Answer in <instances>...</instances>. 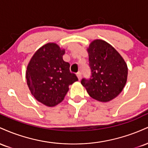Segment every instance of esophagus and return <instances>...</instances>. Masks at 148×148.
Masks as SVG:
<instances>
[{
    "label": "esophagus",
    "mask_w": 148,
    "mask_h": 148,
    "mask_svg": "<svg viewBox=\"0 0 148 148\" xmlns=\"http://www.w3.org/2000/svg\"><path fill=\"white\" fill-rule=\"evenodd\" d=\"M76 76H77L78 79L79 80H81V72H78L77 74H76Z\"/></svg>",
    "instance_id": "obj_1"
}]
</instances>
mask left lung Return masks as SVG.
I'll return each mask as SVG.
<instances>
[{
    "label": "left lung",
    "mask_w": 148,
    "mask_h": 148,
    "mask_svg": "<svg viewBox=\"0 0 148 148\" xmlns=\"http://www.w3.org/2000/svg\"><path fill=\"white\" fill-rule=\"evenodd\" d=\"M91 76L81 83L88 95L106 102L121 92L127 82L128 69L123 57L107 42L94 40L88 49Z\"/></svg>",
    "instance_id": "8db88e82"
}]
</instances>
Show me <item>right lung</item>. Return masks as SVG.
I'll return each mask as SVG.
<instances>
[{"instance_id":"obj_1","label":"right lung","mask_w":148,"mask_h":148,"mask_svg":"<svg viewBox=\"0 0 148 148\" xmlns=\"http://www.w3.org/2000/svg\"><path fill=\"white\" fill-rule=\"evenodd\" d=\"M64 54L56 44L48 43L35 53L27 67L25 77L31 94L47 106L60 103L69 85L78 81L70 72V64L62 59Z\"/></svg>"}]
</instances>
